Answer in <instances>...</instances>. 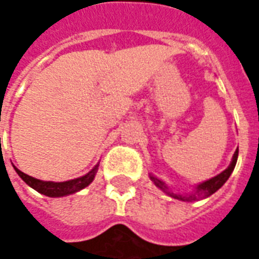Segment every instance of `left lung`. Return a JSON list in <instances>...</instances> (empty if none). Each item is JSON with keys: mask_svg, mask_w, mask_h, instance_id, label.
Instances as JSON below:
<instances>
[{"mask_svg": "<svg viewBox=\"0 0 259 259\" xmlns=\"http://www.w3.org/2000/svg\"><path fill=\"white\" fill-rule=\"evenodd\" d=\"M237 160H238V149L235 150V153H234L233 160H231V162H230V165L227 166V168H226L223 172L219 173L218 176L212 177V179H209V180L200 183V184L195 187V191H193V192L187 193V195H180V193L170 192L169 188H168V185H166L164 181H161L160 179H157V177H154L153 175H149V177H150V180L153 181L154 184L157 185L158 188L162 189L164 192L168 193L169 196L177 199V200L196 201V200H201V199H205V197L211 196L212 193L217 192L218 189L221 188L222 185L225 184L226 181L229 180L230 175L233 173L234 168H235Z\"/></svg>", "mask_w": 259, "mask_h": 259, "instance_id": "8db88e82", "label": "left lung"}]
</instances>
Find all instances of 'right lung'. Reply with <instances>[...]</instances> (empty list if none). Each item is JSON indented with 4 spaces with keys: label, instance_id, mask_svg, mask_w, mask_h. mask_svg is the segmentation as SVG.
Segmentation results:
<instances>
[{
    "label": "right lung",
    "instance_id": "1",
    "mask_svg": "<svg viewBox=\"0 0 259 259\" xmlns=\"http://www.w3.org/2000/svg\"><path fill=\"white\" fill-rule=\"evenodd\" d=\"M98 165L94 166L93 169L90 170L87 175L82 177H78V179H74V180L68 181H62V183H55V181H42L38 180V179H34V177L29 176V175H25L24 172H21L20 169H17L14 166V169L17 172V175L21 177L22 180L25 181L26 184L32 187L33 189H36L37 192L46 195V196L50 197H62L67 196V195H71V193H75L80 191V189L86 188L87 185H90L93 183L94 177L97 175Z\"/></svg>",
    "mask_w": 259,
    "mask_h": 259
}]
</instances>
